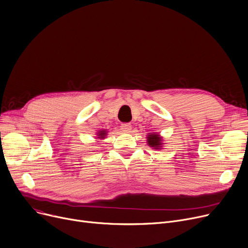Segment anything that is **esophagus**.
<instances>
[{
    "instance_id": "34e87169",
    "label": "esophagus",
    "mask_w": 248,
    "mask_h": 248,
    "mask_svg": "<svg viewBox=\"0 0 248 248\" xmlns=\"http://www.w3.org/2000/svg\"><path fill=\"white\" fill-rule=\"evenodd\" d=\"M121 128L123 129V132H124V133H131L132 124H123L121 125Z\"/></svg>"
}]
</instances>
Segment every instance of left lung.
Wrapping results in <instances>:
<instances>
[{"label": "left lung", "instance_id": "obj_1", "mask_svg": "<svg viewBox=\"0 0 248 248\" xmlns=\"http://www.w3.org/2000/svg\"><path fill=\"white\" fill-rule=\"evenodd\" d=\"M147 142L148 145L155 149V150H162L164 147V142H163V137H161L160 134L158 133H150L147 136Z\"/></svg>", "mask_w": 248, "mask_h": 248}]
</instances>
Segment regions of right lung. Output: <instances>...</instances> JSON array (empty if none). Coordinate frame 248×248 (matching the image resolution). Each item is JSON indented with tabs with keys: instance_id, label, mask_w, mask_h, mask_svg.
<instances>
[{
	"instance_id": "add662e5",
	"label": "right lung",
	"mask_w": 248,
	"mask_h": 248,
	"mask_svg": "<svg viewBox=\"0 0 248 248\" xmlns=\"http://www.w3.org/2000/svg\"><path fill=\"white\" fill-rule=\"evenodd\" d=\"M97 136H96V138L97 139H99V140H103V139H106V137H107V135H108V132L106 131V129H102V131H99V132H97V134H96Z\"/></svg>"
}]
</instances>
